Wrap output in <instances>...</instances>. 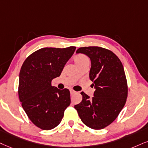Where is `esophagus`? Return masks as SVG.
<instances>
[{"instance_id":"obj_1","label":"esophagus","mask_w":148,"mask_h":148,"mask_svg":"<svg viewBox=\"0 0 148 148\" xmlns=\"http://www.w3.org/2000/svg\"><path fill=\"white\" fill-rule=\"evenodd\" d=\"M70 92H71V95H73V94H75V93H76V91H75V90H72V89H71L70 90Z\"/></svg>"}]
</instances>
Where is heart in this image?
<instances>
[{
    "mask_svg": "<svg viewBox=\"0 0 148 148\" xmlns=\"http://www.w3.org/2000/svg\"><path fill=\"white\" fill-rule=\"evenodd\" d=\"M88 60L87 59V58L82 54L77 55V56H76L75 58V62H82V61H84V60Z\"/></svg>",
    "mask_w": 148,
    "mask_h": 148,
    "instance_id": "1",
    "label": "heart"
}]
</instances>
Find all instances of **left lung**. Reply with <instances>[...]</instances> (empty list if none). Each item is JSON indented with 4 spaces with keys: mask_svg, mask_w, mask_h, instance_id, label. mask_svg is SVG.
<instances>
[{
    "mask_svg": "<svg viewBox=\"0 0 148 148\" xmlns=\"http://www.w3.org/2000/svg\"><path fill=\"white\" fill-rule=\"evenodd\" d=\"M76 53L90 58L89 77L95 90L92 98L82 92V100L74 107L86 125L95 130L103 129L115 120L126 102L124 69L114 53L101 47H81Z\"/></svg>",
    "mask_w": 148,
    "mask_h": 148,
    "instance_id": "1",
    "label": "left lung"
}]
</instances>
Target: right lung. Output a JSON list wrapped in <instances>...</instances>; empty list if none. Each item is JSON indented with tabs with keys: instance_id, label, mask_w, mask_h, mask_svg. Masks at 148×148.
I'll return each mask as SVG.
<instances>
[{
	"instance_id": "add662e5",
	"label": "right lung",
	"mask_w": 148,
	"mask_h": 148,
	"mask_svg": "<svg viewBox=\"0 0 148 148\" xmlns=\"http://www.w3.org/2000/svg\"><path fill=\"white\" fill-rule=\"evenodd\" d=\"M75 49H40L31 54L22 66L18 86L20 101L32 123L42 130H51L59 125L70 105L69 89L52 86L51 81L61 75Z\"/></svg>"
}]
</instances>
